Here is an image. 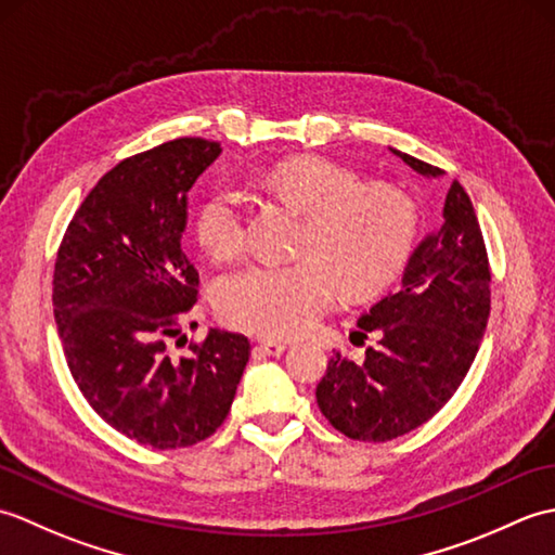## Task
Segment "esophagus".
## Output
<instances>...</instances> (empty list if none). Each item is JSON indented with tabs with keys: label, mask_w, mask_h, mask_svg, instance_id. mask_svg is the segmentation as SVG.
<instances>
[{
	"label": "esophagus",
	"mask_w": 555,
	"mask_h": 555,
	"mask_svg": "<svg viewBox=\"0 0 555 555\" xmlns=\"http://www.w3.org/2000/svg\"><path fill=\"white\" fill-rule=\"evenodd\" d=\"M286 350L284 340H257L255 352L259 358H279Z\"/></svg>",
	"instance_id": "1"
}]
</instances>
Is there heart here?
I'll return each instance as SVG.
<instances>
[{
	"label": "heart",
	"instance_id": "1",
	"mask_svg": "<svg viewBox=\"0 0 555 555\" xmlns=\"http://www.w3.org/2000/svg\"><path fill=\"white\" fill-rule=\"evenodd\" d=\"M259 188L305 215L298 262L253 264L217 284L223 322L264 338L300 336L348 298L384 291L405 267L417 238L412 199L386 183H364L358 171L324 157H293L271 167ZM197 241L217 262L241 257L250 215L233 188L219 185L197 207Z\"/></svg>",
	"mask_w": 555,
	"mask_h": 555
}]
</instances>
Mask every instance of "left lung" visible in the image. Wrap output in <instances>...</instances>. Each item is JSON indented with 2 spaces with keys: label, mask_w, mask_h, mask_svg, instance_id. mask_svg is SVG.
<instances>
[{
  "label": "left lung",
  "mask_w": 555,
  "mask_h": 555,
  "mask_svg": "<svg viewBox=\"0 0 555 555\" xmlns=\"http://www.w3.org/2000/svg\"><path fill=\"white\" fill-rule=\"evenodd\" d=\"M424 176L441 169L393 150ZM491 310V267L475 207L451 183L443 227L424 241L403 284L360 317L352 340L376 344L352 362L336 350L317 384V405L356 441H391L422 427L463 384Z\"/></svg>",
  "instance_id": "8db88e82"
}]
</instances>
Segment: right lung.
<instances>
[{"label": "right lung", "mask_w": 555, "mask_h": 555, "mask_svg": "<svg viewBox=\"0 0 555 555\" xmlns=\"http://www.w3.org/2000/svg\"><path fill=\"white\" fill-rule=\"evenodd\" d=\"M219 152L179 138L119 162L56 250L52 302L70 376L109 427L157 451L215 434L250 360V340L217 328L188 356L169 348L199 291L183 247L188 191Z\"/></svg>", "instance_id": "add662e5"}]
</instances>
